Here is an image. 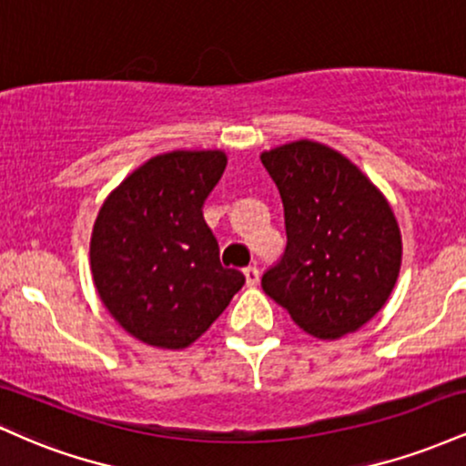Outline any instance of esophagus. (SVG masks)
<instances>
[{
  "label": "esophagus",
  "instance_id": "obj_1",
  "mask_svg": "<svg viewBox=\"0 0 466 466\" xmlns=\"http://www.w3.org/2000/svg\"><path fill=\"white\" fill-rule=\"evenodd\" d=\"M243 276H245V282H248V287L258 285V278H260V274H258V269H256V267H245V269H243Z\"/></svg>",
  "mask_w": 466,
  "mask_h": 466
}]
</instances>
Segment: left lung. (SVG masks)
Returning <instances> with one entry per match:
<instances>
[{"mask_svg": "<svg viewBox=\"0 0 466 466\" xmlns=\"http://www.w3.org/2000/svg\"><path fill=\"white\" fill-rule=\"evenodd\" d=\"M285 208L287 248L263 291L319 339L361 329L388 302L400 229L381 190L333 148L298 140L260 155Z\"/></svg>", "mask_w": 466, "mask_h": 466, "instance_id": "1", "label": "left lung"}]
</instances>
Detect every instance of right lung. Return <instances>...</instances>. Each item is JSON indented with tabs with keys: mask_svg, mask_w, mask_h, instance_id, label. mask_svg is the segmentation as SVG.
Wrapping results in <instances>:
<instances>
[{
	"mask_svg": "<svg viewBox=\"0 0 466 466\" xmlns=\"http://www.w3.org/2000/svg\"><path fill=\"white\" fill-rule=\"evenodd\" d=\"M223 151L151 157L106 197L89 263L96 291L127 333L179 350L226 311L245 276L218 260L203 203L221 179Z\"/></svg>",
	"mask_w": 466,
	"mask_h": 466,
	"instance_id": "right-lung-1",
	"label": "right lung"
}]
</instances>
